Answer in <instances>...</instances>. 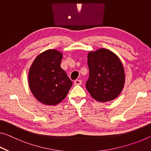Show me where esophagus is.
<instances>
[{
    "label": "esophagus",
    "mask_w": 151,
    "mask_h": 151,
    "mask_svg": "<svg viewBox=\"0 0 151 151\" xmlns=\"http://www.w3.org/2000/svg\"><path fill=\"white\" fill-rule=\"evenodd\" d=\"M81 83H82L81 80H76L75 81V83H74L75 85H81Z\"/></svg>",
    "instance_id": "34e87169"
}]
</instances>
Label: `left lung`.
Instances as JSON below:
<instances>
[{"mask_svg":"<svg viewBox=\"0 0 151 151\" xmlns=\"http://www.w3.org/2000/svg\"><path fill=\"white\" fill-rule=\"evenodd\" d=\"M89 78L86 88L91 96L99 102L115 99L124 88V66L118 56L106 48H99L88 53Z\"/></svg>","mask_w":151,"mask_h":151,"instance_id":"8db88e82","label":"left lung"}]
</instances>
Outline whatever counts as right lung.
Here are the masks:
<instances>
[{"label": "right lung", "mask_w": 151, "mask_h": 151, "mask_svg": "<svg viewBox=\"0 0 151 151\" xmlns=\"http://www.w3.org/2000/svg\"><path fill=\"white\" fill-rule=\"evenodd\" d=\"M63 53L48 49L37 56L29 71V85L35 99L46 105H57L66 98L73 85L60 67Z\"/></svg>", "instance_id": "right-lung-1"}]
</instances>
